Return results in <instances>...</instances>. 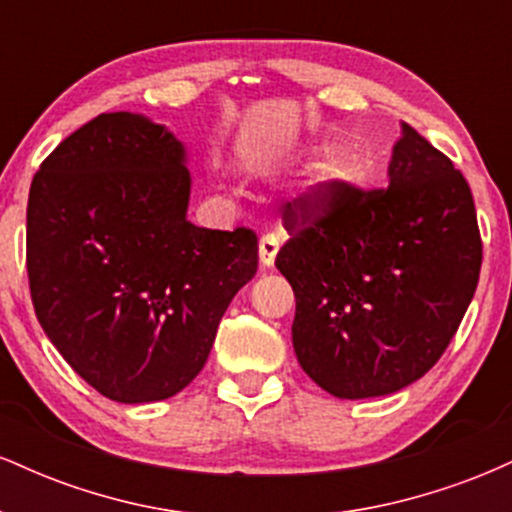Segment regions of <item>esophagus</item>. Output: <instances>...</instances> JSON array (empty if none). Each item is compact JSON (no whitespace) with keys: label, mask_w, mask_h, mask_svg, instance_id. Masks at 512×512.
Masks as SVG:
<instances>
[{"label":"esophagus","mask_w":512,"mask_h":512,"mask_svg":"<svg viewBox=\"0 0 512 512\" xmlns=\"http://www.w3.org/2000/svg\"><path fill=\"white\" fill-rule=\"evenodd\" d=\"M276 252H279V240H276L274 236H262L260 238V267L262 269L274 267Z\"/></svg>","instance_id":"1"}]
</instances>
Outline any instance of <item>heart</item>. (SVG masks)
Masks as SVG:
<instances>
[{"mask_svg": "<svg viewBox=\"0 0 512 512\" xmlns=\"http://www.w3.org/2000/svg\"><path fill=\"white\" fill-rule=\"evenodd\" d=\"M313 149H330L327 144H317ZM346 178L344 163L339 161V156H327L320 166L315 168L313 180L308 182L305 187V209H317L322 204H327L337 192V187L342 185V180Z\"/></svg>", "mask_w": 512, "mask_h": 512, "instance_id": "b5f03b06", "label": "heart"}]
</instances>
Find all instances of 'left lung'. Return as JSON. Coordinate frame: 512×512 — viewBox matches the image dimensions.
I'll return each mask as SVG.
<instances>
[{"label": "left lung", "instance_id": "obj_1", "mask_svg": "<svg viewBox=\"0 0 512 512\" xmlns=\"http://www.w3.org/2000/svg\"><path fill=\"white\" fill-rule=\"evenodd\" d=\"M385 190L337 187L286 209L276 269L296 293L298 363L339 399L383 397L428 373L455 337L481 269L472 190L402 122Z\"/></svg>", "mask_w": 512, "mask_h": 512}]
</instances>
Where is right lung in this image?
<instances>
[{
	"label": "right lung",
	"instance_id": "obj_1",
	"mask_svg": "<svg viewBox=\"0 0 512 512\" xmlns=\"http://www.w3.org/2000/svg\"><path fill=\"white\" fill-rule=\"evenodd\" d=\"M190 187L185 144L139 113L93 117L31 182L35 315L64 361L115 402H161L190 385L257 272L250 228L187 221Z\"/></svg>",
	"mask_w": 512,
	"mask_h": 512
}]
</instances>
